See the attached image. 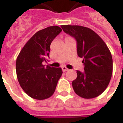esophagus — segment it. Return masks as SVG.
I'll use <instances>...</instances> for the list:
<instances>
[{
	"label": "esophagus",
	"mask_w": 123,
	"mask_h": 123,
	"mask_svg": "<svg viewBox=\"0 0 123 123\" xmlns=\"http://www.w3.org/2000/svg\"><path fill=\"white\" fill-rule=\"evenodd\" d=\"M62 71H63V72H67V71H68V68H67L66 67H62Z\"/></svg>",
	"instance_id": "obj_1"
}]
</instances>
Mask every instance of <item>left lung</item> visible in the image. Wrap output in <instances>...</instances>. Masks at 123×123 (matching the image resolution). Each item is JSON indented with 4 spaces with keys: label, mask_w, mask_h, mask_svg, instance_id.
Listing matches in <instances>:
<instances>
[{
    "label": "left lung",
    "mask_w": 123,
    "mask_h": 123,
    "mask_svg": "<svg viewBox=\"0 0 123 123\" xmlns=\"http://www.w3.org/2000/svg\"><path fill=\"white\" fill-rule=\"evenodd\" d=\"M64 32L76 40L78 56L83 58V72L77 70L72 82L78 95L91 99L101 94L108 86L113 72L111 52L103 40L90 28L80 25H61Z\"/></svg>",
    "instance_id": "8db88e82"
}]
</instances>
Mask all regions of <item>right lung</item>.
I'll return each instance as SVG.
<instances>
[{
  "label": "right lung",
  "instance_id": "add662e5",
  "mask_svg": "<svg viewBox=\"0 0 123 123\" xmlns=\"http://www.w3.org/2000/svg\"><path fill=\"white\" fill-rule=\"evenodd\" d=\"M61 31V28L56 25L39 31L29 39L18 56V80L23 90L33 99L42 100L50 98L62 74L61 68L45 67L42 63L47 62L51 42Z\"/></svg>",
  "mask_w": 123,
  "mask_h": 123
}]
</instances>
